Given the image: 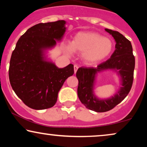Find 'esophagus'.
I'll return each mask as SVG.
<instances>
[{
	"label": "esophagus",
	"mask_w": 147,
	"mask_h": 147,
	"mask_svg": "<svg viewBox=\"0 0 147 147\" xmlns=\"http://www.w3.org/2000/svg\"><path fill=\"white\" fill-rule=\"evenodd\" d=\"M78 65H75L74 66V73H76V71H77V70H78Z\"/></svg>",
	"instance_id": "obj_1"
}]
</instances>
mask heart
Returning a JSON list of instances; mask_svg holds the SVG:
<instances>
[{"label":"heart","mask_w":147,"mask_h":147,"mask_svg":"<svg viewBox=\"0 0 147 147\" xmlns=\"http://www.w3.org/2000/svg\"><path fill=\"white\" fill-rule=\"evenodd\" d=\"M113 48V42L109 38L96 32L81 31L74 35L71 44L66 45L64 51L68 54L79 52L86 63H96L109 57Z\"/></svg>","instance_id":"1"}]
</instances>
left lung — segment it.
Here are the masks:
<instances>
[{
	"label": "left lung",
	"instance_id": "8db88e82",
	"mask_svg": "<svg viewBox=\"0 0 147 147\" xmlns=\"http://www.w3.org/2000/svg\"><path fill=\"white\" fill-rule=\"evenodd\" d=\"M115 39V51L110 58L96 67H80L76 72L78 82V96L88 109L97 112L109 111L120 103L129 93L133 82L135 59L132 53L131 43L121 33L105 29ZM112 70L120 77L122 86L113 96L100 99L94 94L95 79L98 73Z\"/></svg>",
	"mask_w": 147,
	"mask_h": 147
}]
</instances>
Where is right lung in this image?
<instances>
[{
  "instance_id": "add662e5",
  "label": "right lung",
  "mask_w": 147,
  "mask_h": 147,
  "mask_svg": "<svg viewBox=\"0 0 147 147\" xmlns=\"http://www.w3.org/2000/svg\"><path fill=\"white\" fill-rule=\"evenodd\" d=\"M65 24L60 20L33 26L18 40L12 53L10 83L18 97L32 109L53 107L63 83L74 73L73 64L59 68L45 55L47 50L61 41Z\"/></svg>"
}]
</instances>
